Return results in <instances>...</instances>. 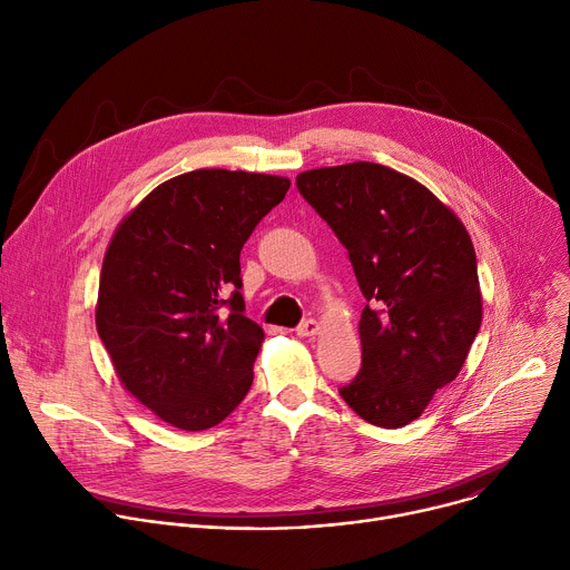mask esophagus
Returning <instances> with one entry per match:
<instances>
[{"label":"esophagus","mask_w":570,"mask_h":570,"mask_svg":"<svg viewBox=\"0 0 570 570\" xmlns=\"http://www.w3.org/2000/svg\"><path fill=\"white\" fill-rule=\"evenodd\" d=\"M297 336L299 338H308V336H315L317 332H320V324L313 320V317H308V320H302L299 324H297Z\"/></svg>","instance_id":"obj_1"}]
</instances>
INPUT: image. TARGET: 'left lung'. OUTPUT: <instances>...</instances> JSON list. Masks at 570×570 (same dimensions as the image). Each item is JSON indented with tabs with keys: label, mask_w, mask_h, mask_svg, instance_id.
Wrapping results in <instances>:
<instances>
[{
	"label": "left lung",
	"mask_w": 570,
	"mask_h": 570,
	"mask_svg": "<svg viewBox=\"0 0 570 570\" xmlns=\"http://www.w3.org/2000/svg\"><path fill=\"white\" fill-rule=\"evenodd\" d=\"M295 185L347 248L367 299L363 363L341 396L374 426L411 424L458 376L480 330L469 232L424 185L374 161L304 171Z\"/></svg>",
	"instance_id": "1"
}]
</instances>
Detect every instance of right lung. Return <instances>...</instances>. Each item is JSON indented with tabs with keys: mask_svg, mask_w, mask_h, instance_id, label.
Segmentation results:
<instances>
[{
	"mask_svg": "<svg viewBox=\"0 0 570 570\" xmlns=\"http://www.w3.org/2000/svg\"><path fill=\"white\" fill-rule=\"evenodd\" d=\"M288 187L198 169L155 187L117 227L97 332L124 387L161 422L205 431L248 394L264 330L243 313L238 255Z\"/></svg>",
	"mask_w": 570,
	"mask_h": 570,
	"instance_id": "right-lung-1",
	"label": "right lung"
}]
</instances>
